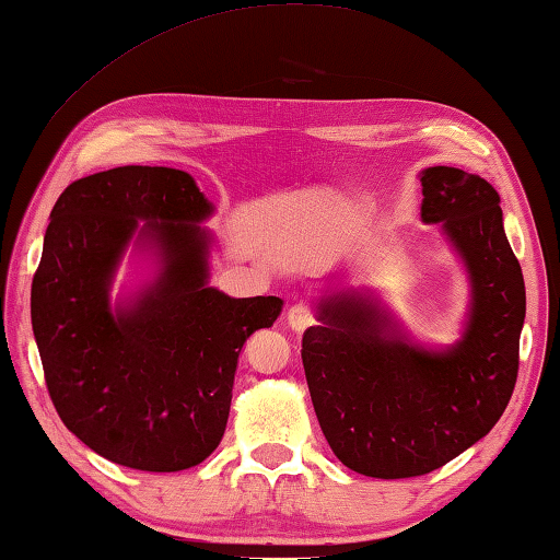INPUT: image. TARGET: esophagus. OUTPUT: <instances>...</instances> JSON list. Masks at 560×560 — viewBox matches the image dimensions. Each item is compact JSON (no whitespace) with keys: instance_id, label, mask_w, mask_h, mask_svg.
<instances>
[{"instance_id":"obj_1","label":"esophagus","mask_w":560,"mask_h":560,"mask_svg":"<svg viewBox=\"0 0 560 560\" xmlns=\"http://www.w3.org/2000/svg\"><path fill=\"white\" fill-rule=\"evenodd\" d=\"M285 322H289V327L293 331H305L310 324H315V310L305 303H298L289 310V315H285Z\"/></svg>"}]
</instances>
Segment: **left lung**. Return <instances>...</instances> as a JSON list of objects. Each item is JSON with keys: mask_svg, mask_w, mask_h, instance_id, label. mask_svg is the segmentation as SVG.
I'll return each instance as SVG.
<instances>
[{"mask_svg": "<svg viewBox=\"0 0 560 560\" xmlns=\"http://www.w3.org/2000/svg\"><path fill=\"white\" fill-rule=\"evenodd\" d=\"M422 221L444 233L470 277L463 339L446 350L410 343L382 307L336 293L303 334L317 420L350 470L418 477L446 465L499 422L513 396L525 281L503 231L499 192L456 166H429Z\"/></svg>", "mask_w": 560, "mask_h": 560, "instance_id": "1", "label": "left lung"}]
</instances>
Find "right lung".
<instances>
[{"label":"right lung","mask_w":560,"mask_h":560,"mask_svg":"<svg viewBox=\"0 0 560 560\" xmlns=\"http://www.w3.org/2000/svg\"><path fill=\"white\" fill-rule=\"evenodd\" d=\"M214 212L190 174L116 166L78 178L51 207L31 319L51 402L88 448L145 472L202 463L224 436L243 343L281 315L277 295L212 289ZM145 220V225L139 221ZM159 255L161 277L108 305L127 243Z\"/></svg>","instance_id":"1"}]
</instances>
